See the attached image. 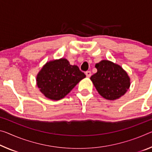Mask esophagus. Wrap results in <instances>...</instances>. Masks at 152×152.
I'll return each mask as SVG.
<instances>
[{"instance_id": "obj_1", "label": "esophagus", "mask_w": 152, "mask_h": 152, "mask_svg": "<svg viewBox=\"0 0 152 152\" xmlns=\"http://www.w3.org/2000/svg\"><path fill=\"white\" fill-rule=\"evenodd\" d=\"M85 74H86V77H87V78H90L91 76V71L86 72Z\"/></svg>"}]
</instances>
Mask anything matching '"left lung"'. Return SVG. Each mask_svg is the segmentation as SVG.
<instances>
[{"label":"left lung","mask_w":152,"mask_h":152,"mask_svg":"<svg viewBox=\"0 0 152 152\" xmlns=\"http://www.w3.org/2000/svg\"><path fill=\"white\" fill-rule=\"evenodd\" d=\"M97 72L91 77L98 93L106 99L114 100L124 95L130 86V78L121 66L103 60L95 65Z\"/></svg>","instance_id":"1"}]
</instances>
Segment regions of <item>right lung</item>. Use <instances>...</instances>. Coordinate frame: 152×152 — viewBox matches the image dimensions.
Instances as JSON below:
<instances>
[{
	"label": "right lung",
	"instance_id": "obj_1",
	"mask_svg": "<svg viewBox=\"0 0 152 152\" xmlns=\"http://www.w3.org/2000/svg\"><path fill=\"white\" fill-rule=\"evenodd\" d=\"M85 77L78 66H72L67 59H61L46 64L38 73L37 81L38 87L45 97L59 100Z\"/></svg>",
	"mask_w": 152,
	"mask_h": 152
}]
</instances>
